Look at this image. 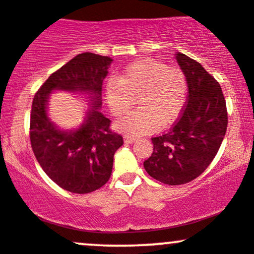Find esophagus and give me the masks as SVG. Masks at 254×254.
Masks as SVG:
<instances>
[{
  "label": "esophagus",
  "instance_id": "1",
  "mask_svg": "<svg viewBox=\"0 0 254 254\" xmlns=\"http://www.w3.org/2000/svg\"><path fill=\"white\" fill-rule=\"evenodd\" d=\"M135 139H137V138H134V137H130V135H125V143H127V144L134 143V141H135Z\"/></svg>",
  "mask_w": 254,
  "mask_h": 254
}]
</instances>
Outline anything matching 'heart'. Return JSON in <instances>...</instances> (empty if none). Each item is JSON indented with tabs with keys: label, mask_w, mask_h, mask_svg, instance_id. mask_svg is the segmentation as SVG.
I'll use <instances>...</instances> for the list:
<instances>
[{
	"label": "heart",
	"mask_w": 254,
	"mask_h": 254,
	"mask_svg": "<svg viewBox=\"0 0 254 254\" xmlns=\"http://www.w3.org/2000/svg\"><path fill=\"white\" fill-rule=\"evenodd\" d=\"M188 97V80L179 67L167 66L154 58L130 63L119 81L106 84V99L116 117L126 115L139 99L137 111L116 124L117 129L129 135H141L167 127L181 116Z\"/></svg>",
	"instance_id": "b5f03b06"
}]
</instances>
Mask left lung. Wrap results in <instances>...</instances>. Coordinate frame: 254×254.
Instances as JSON below:
<instances>
[{"label": "left lung", "instance_id": "1", "mask_svg": "<svg viewBox=\"0 0 254 254\" xmlns=\"http://www.w3.org/2000/svg\"><path fill=\"white\" fill-rule=\"evenodd\" d=\"M176 59L188 80L187 104L168 132L152 137L154 151L144 161L149 176L163 184L193 181L211 165L224 139L228 111L217 80L183 53Z\"/></svg>", "mask_w": 254, "mask_h": 254}]
</instances>
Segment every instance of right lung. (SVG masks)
I'll use <instances>...</instances> for the list:
<instances>
[{
    "instance_id": "add662e5",
    "label": "right lung",
    "mask_w": 254,
    "mask_h": 254,
    "mask_svg": "<svg viewBox=\"0 0 254 254\" xmlns=\"http://www.w3.org/2000/svg\"><path fill=\"white\" fill-rule=\"evenodd\" d=\"M113 59L98 54H77L54 71L35 93L30 114V141L45 173L62 189L88 193L106 184L114 155L124 138L110 129L111 121L99 111L102 84ZM54 89L91 94L94 106L78 130H58L47 116V100Z\"/></svg>"
}]
</instances>
